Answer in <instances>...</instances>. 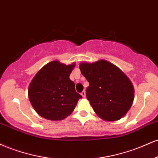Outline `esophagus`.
<instances>
[{
  "label": "esophagus",
  "mask_w": 158,
  "mask_h": 158,
  "mask_svg": "<svg viewBox=\"0 0 158 158\" xmlns=\"http://www.w3.org/2000/svg\"><path fill=\"white\" fill-rule=\"evenodd\" d=\"M81 95L83 96V98H86V92H85V91H83V92H81Z\"/></svg>",
  "instance_id": "esophagus-1"
}]
</instances>
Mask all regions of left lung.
I'll use <instances>...</instances> for the list:
<instances>
[{
    "mask_svg": "<svg viewBox=\"0 0 158 158\" xmlns=\"http://www.w3.org/2000/svg\"><path fill=\"white\" fill-rule=\"evenodd\" d=\"M79 68L89 83L86 98L96 114L106 121L125 116L132 105L135 89L124 72L106 60L82 62Z\"/></svg>",
    "mask_w": 158,
    "mask_h": 158,
    "instance_id": "left-lung-1",
    "label": "left lung"
}]
</instances>
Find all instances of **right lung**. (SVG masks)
<instances>
[{"label":"right lung","mask_w":158,"mask_h":158,"mask_svg":"<svg viewBox=\"0 0 158 158\" xmlns=\"http://www.w3.org/2000/svg\"><path fill=\"white\" fill-rule=\"evenodd\" d=\"M75 63L66 65L53 60L44 66L31 80L28 96L40 116L50 120H61L72 114L82 98L76 92L69 75Z\"/></svg>","instance_id":"1"}]
</instances>
